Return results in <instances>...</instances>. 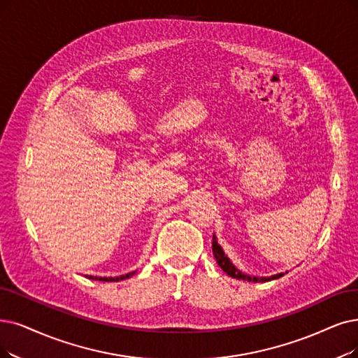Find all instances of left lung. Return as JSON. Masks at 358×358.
I'll list each match as a JSON object with an SVG mask.
<instances>
[{"instance_id":"8db88e82","label":"left lung","mask_w":358,"mask_h":358,"mask_svg":"<svg viewBox=\"0 0 358 358\" xmlns=\"http://www.w3.org/2000/svg\"><path fill=\"white\" fill-rule=\"evenodd\" d=\"M211 247H213L214 259H216V262L220 266V268L224 271L226 275H229V276L234 278V279L247 280V282H268V280L279 279V278L283 276V273H278V275H273V276H270V278H257V276H250V275L242 273V271L239 268H236V266H234L232 262L229 260V257L224 254V251L219 245L216 235H213V245Z\"/></svg>"}]
</instances>
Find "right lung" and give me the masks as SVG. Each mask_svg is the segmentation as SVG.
Returning <instances> with one entry per match:
<instances>
[{
	"label": "right lung",
	"instance_id": "right-lung-1",
	"mask_svg": "<svg viewBox=\"0 0 358 358\" xmlns=\"http://www.w3.org/2000/svg\"><path fill=\"white\" fill-rule=\"evenodd\" d=\"M134 275H135V271H131V273L116 276V278H98V276H87V278L92 279V280H103V282H119V280H123V279H129Z\"/></svg>",
	"mask_w": 358,
	"mask_h": 358
}]
</instances>
